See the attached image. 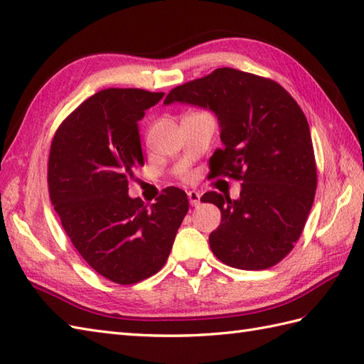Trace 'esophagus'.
Instances as JSON below:
<instances>
[{
  "label": "esophagus",
  "mask_w": 364,
  "mask_h": 364,
  "mask_svg": "<svg viewBox=\"0 0 364 364\" xmlns=\"http://www.w3.org/2000/svg\"><path fill=\"white\" fill-rule=\"evenodd\" d=\"M188 198H189L192 206L200 205V193H198L197 191H189V192H188Z\"/></svg>",
  "instance_id": "34e87169"
}]
</instances>
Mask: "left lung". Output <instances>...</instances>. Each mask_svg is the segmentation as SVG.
Wrapping results in <instances>:
<instances>
[{
	"instance_id": "obj_1",
	"label": "left lung",
	"mask_w": 364,
	"mask_h": 364,
	"mask_svg": "<svg viewBox=\"0 0 364 364\" xmlns=\"http://www.w3.org/2000/svg\"><path fill=\"white\" fill-rule=\"evenodd\" d=\"M209 108L220 124L223 149L213 158L215 175L242 181L240 197L214 191L222 223L210 250L239 269H265L293 250L306 226L316 191V163L309 122L277 82L234 68H218L171 90L164 104Z\"/></svg>"
}]
</instances>
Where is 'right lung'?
Returning a JSON list of instances; mask_svg holds the SVG:
<instances>
[{
	"label": "right lung",
	"instance_id": "1",
	"mask_svg": "<svg viewBox=\"0 0 364 364\" xmlns=\"http://www.w3.org/2000/svg\"><path fill=\"white\" fill-rule=\"evenodd\" d=\"M164 92L108 88L58 125L48 159L49 198L83 260L108 281L132 285L158 273L171 255L189 200L166 188L154 205L129 197L144 166L138 121Z\"/></svg>",
	"mask_w": 364,
	"mask_h": 364
}]
</instances>
